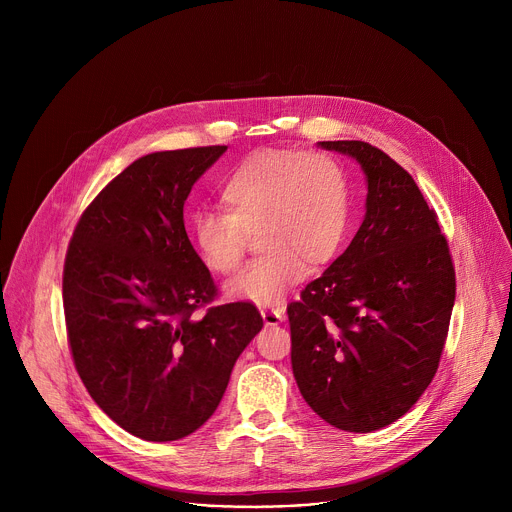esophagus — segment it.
Returning a JSON list of instances; mask_svg holds the SVG:
<instances>
[{
	"instance_id": "34e87169",
	"label": "esophagus",
	"mask_w": 512,
	"mask_h": 512,
	"mask_svg": "<svg viewBox=\"0 0 512 512\" xmlns=\"http://www.w3.org/2000/svg\"><path fill=\"white\" fill-rule=\"evenodd\" d=\"M261 316H263V322H265V326H275V324H279L283 318H285V314H283V310H261Z\"/></svg>"
}]
</instances>
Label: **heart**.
<instances>
[{
  "instance_id": "obj_1",
  "label": "heart",
  "mask_w": 512,
  "mask_h": 512,
  "mask_svg": "<svg viewBox=\"0 0 512 512\" xmlns=\"http://www.w3.org/2000/svg\"><path fill=\"white\" fill-rule=\"evenodd\" d=\"M223 212H196L190 237L204 267L233 275L255 235L261 255L229 285V296L275 306L302 273L332 259L348 223L342 168L322 152H259L218 190Z\"/></svg>"
}]
</instances>
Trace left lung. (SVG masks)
<instances>
[{
    "label": "left lung",
    "mask_w": 512,
    "mask_h": 512,
    "mask_svg": "<svg viewBox=\"0 0 512 512\" xmlns=\"http://www.w3.org/2000/svg\"><path fill=\"white\" fill-rule=\"evenodd\" d=\"M367 174L346 251L287 306L291 369L330 425L369 433L403 417L440 364L456 300L448 239L407 170L367 141H320Z\"/></svg>",
    "instance_id": "obj_1"
}]
</instances>
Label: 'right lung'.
<instances>
[{
    "label": "right lung",
    "instance_id": "obj_1",
    "mask_svg": "<svg viewBox=\"0 0 512 512\" xmlns=\"http://www.w3.org/2000/svg\"><path fill=\"white\" fill-rule=\"evenodd\" d=\"M227 145L135 160L85 208L68 243V348L95 403L145 442L196 431L263 328L255 304L218 296L184 229L194 182ZM198 309H204L202 315Z\"/></svg>",
    "mask_w": 512,
    "mask_h": 512
}]
</instances>
